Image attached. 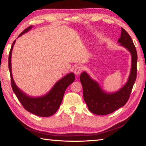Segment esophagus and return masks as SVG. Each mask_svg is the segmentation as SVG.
Instances as JSON below:
<instances>
[{"label":"esophagus","instance_id":"34e87169","mask_svg":"<svg viewBox=\"0 0 146 146\" xmlns=\"http://www.w3.org/2000/svg\"><path fill=\"white\" fill-rule=\"evenodd\" d=\"M82 70L83 68L82 66H76V67L75 68V70H74V73H75V74L76 76H78L82 73Z\"/></svg>","mask_w":146,"mask_h":146}]
</instances>
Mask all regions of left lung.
Masks as SVG:
<instances>
[{
  "label": "left lung",
  "mask_w": 146,
  "mask_h": 146,
  "mask_svg": "<svg viewBox=\"0 0 146 146\" xmlns=\"http://www.w3.org/2000/svg\"><path fill=\"white\" fill-rule=\"evenodd\" d=\"M119 46L125 48L131 56V65L127 82L119 90L108 92L104 90L97 80L84 71L81 73L80 80L83 88V97L89 110L94 114L105 115L110 114L124 106L129 99L133 86L137 78V53L131 38L126 31L121 28Z\"/></svg>",
  "instance_id": "1"
}]
</instances>
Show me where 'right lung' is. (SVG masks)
Returning <instances> with one entry per match:
<instances>
[{
	"label": "right lung",
	"mask_w": 146,
	"mask_h": 146,
	"mask_svg": "<svg viewBox=\"0 0 146 146\" xmlns=\"http://www.w3.org/2000/svg\"><path fill=\"white\" fill-rule=\"evenodd\" d=\"M33 28V26L28 27V28L22 32L19 35L18 38L25 34ZM16 40L13 42L9 51L8 66L10 73L11 87L13 92L15 93L17 97L18 98L20 102L24 106V108L33 114L39 116V117H49L53 115L56 112L61 104L64 93L67 88L75 80V75L73 72L67 74L60 80H58L52 88L48 93L44 95L39 97H31L24 93L16 85L13 78L11 71V55L14 44Z\"/></svg>",
	"instance_id": "1"
}]
</instances>
